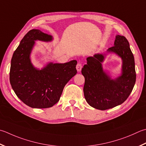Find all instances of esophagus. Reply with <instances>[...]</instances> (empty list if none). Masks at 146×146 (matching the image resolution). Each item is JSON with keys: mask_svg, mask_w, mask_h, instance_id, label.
<instances>
[{"mask_svg": "<svg viewBox=\"0 0 146 146\" xmlns=\"http://www.w3.org/2000/svg\"><path fill=\"white\" fill-rule=\"evenodd\" d=\"M82 65L81 63H78L76 65V70L77 71L80 72L82 70Z\"/></svg>", "mask_w": 146, "mask_h": 146, "instance_id": "34e87169", "label": "esophagus"}]
</instances>
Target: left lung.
I'll use <instances>...</instances> for the list:
<instances>
[{
	"instance_id": "8db88e82",
	"label": "left lung",
	"mask_w": 146,
	"mask_h": 146,
	"mask_svg": "<svg viewBox=\"0 0 146 146\" xmlns=\"http://www.w3.org/2000/svg\"><path fill=\"white\" fill-rule=\"evenodd\" d=\"M108 52L116 54L123 61L121 75L115 80L111 79L102 69L103 54L88 57L87 64L82 69L85 77V99L90 106L99 110L111 109L124 102L136 80L135 61L127 39L116 35L114 46L108 48Z\"/></svg>"
}]
</instances>
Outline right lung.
<instances>
[{
    "instance_id": "1",
    "label": "right lung",
    "mask_w": 146,
    "mask_h": 146,
    "mask_svg": "<svg viewBox=\"0 0 146 146\" xmlns=\"http://www.w3.org/2000/svg\"><path fill=\"white\" fill-rule=\"evenodd\" d=\"M52 36L40 30L26 34L11 59L10 83L18 98L33 108H48L59 101L66 84L75 76L77 61L50 62L42 70L33 66L30 54L35 40L50 42Z\"/></svg>"
}]
</instances>
